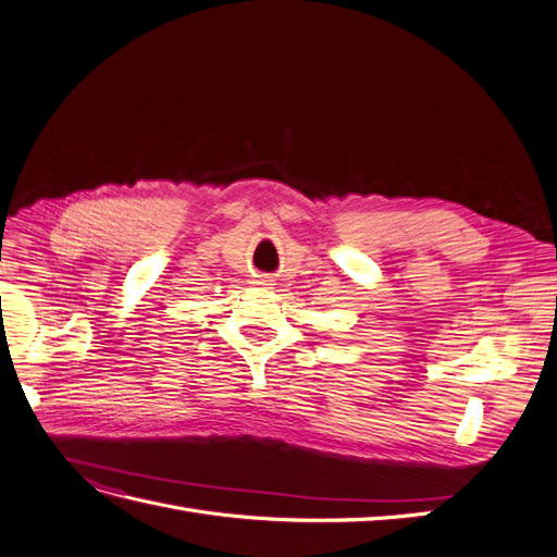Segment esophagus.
Listing matches in <instances>:
<instances>
[{
	"label": "esophagus",
	"mask_w": 557,
	"mask_h": 557,
	"mask_svg": "<svg viewBox=\"0 0 557 557\" xmlns=\"http://www.w3.org/2000/svg\"><path fill=\"white\" fill-rule=\"evenodd\" d=\"M262 283H264V278H262Z\"/></svg>",
	"instance_id": "1"
}]
</instances>
